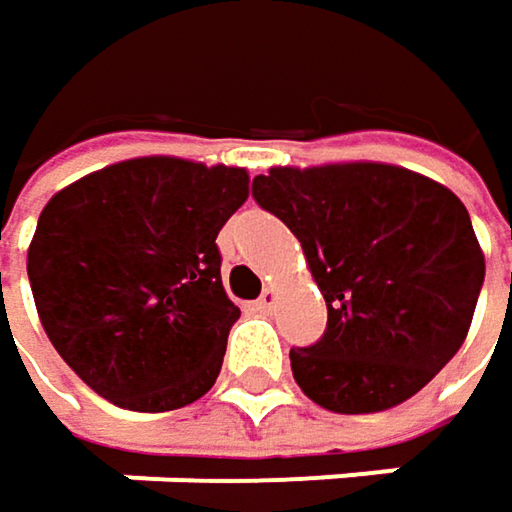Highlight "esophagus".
I'll return each mask as SVG.
<instances>
[{"mask_svg":"<svg viewBox=\"0 0 512 512\" xmlns=\"http://www.w3.org/2000/svg\"><path fill=\"white\" fill-rule=\"evenodd\" d=\"M275 299H278V293H275V287H266V290H263V296L257 299V310H263V313H269V310L275 307Z\"/></svg>","mask_w":512,"mask_h":512,"instance_id":"1","label":"esophagus"}]
</instances>
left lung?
I'll return each instance as SVG.
<instances>
[{"instance_id":"obj_1","label":"left lung","mask_w":512,"mask_h":512,"mask_svg":"<svg viewBox=\"0 0 512 512\" xmlns=\"http://www.w3.org/2000/svg\"><path fill=\"white\" fill-rule=\"evenodd\" d=\"M257 205L302 243L328 304L319 343L290 349L302 393L334 413H378L416 395L463 346L484 284L466 205L393 163L272 166Z\"/></svg>"}]
</instances>
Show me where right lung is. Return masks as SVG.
Wrapping results in <instances>:
<instances>
[{
	"mask_svg": "<svg viewBox=\"0 0 512 512\" xmlns=\"http://www.w3.org/2000/svg\"><path fill=\"white\" fill-rule=\"evenodd\" d=\"M246 199V169L166 155L111 163L49 199L28 281L46 337L93 393L163 413L216 384L240 319L216 234Z\"/></svg>",
	"mask_w": 512,
	"mask_h": 512,
	"instance_id": "right-lung-1",
	"label": "right lung"
}]
</instances>
